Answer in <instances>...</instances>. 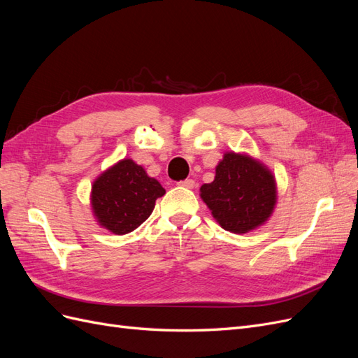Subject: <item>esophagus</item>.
I'll return each instance as SVG.
<instances>
[{"mask_svg": "<svg viewBox=\"0 0 358 358\" xmlns=\"http://www.w3.org/2000/svg\"><path fill=\"white\" fill-rule=\"evenodd\" d=\"M179 187H183V188H188V189H191V188H194V185H196V182H194L192 179H185V180H180L179 183H178Z\"/></svg>", "mask_w": 358, "mask_h": 358, "instance_id": "esophagus-1", "label": "esophagus"}]
</instances>
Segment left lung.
<instances>
[{
  "instance_id": "obj_1",
  "label": "left lung",
  "mask_w": 358,
  "mask_h": 358,
  "mask_svg": "<svg viewBox=\"0 0 358 358\" xmlns=\"http://www.w3.org/2000/svg\"><path fill=\"white\" fill-rule=\"evenodd\" d=\"M200 197L224 230L236 234L266 224L278 201L273 173L246 154L225 152L215 179L200 188Z\"/></svg>"
}]
</instances>
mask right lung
<instances>
[{
    "label": "right lung",
    "instance_id": "obj_1",
    "mask_svg": "<svg viewBox=\"0 0 358 358\" xmlns=\"http://www.w3.org/2000/svg\"><path fill=\"white\" fill-rule=\"evenodd\" d=\"M164 194L161 183L149 178L142 166L124 158L94 180L91 208L101 229L122 236L142 225Z\"/></svg>",
    "mask_w": 358,
    "mask_h": 358
}]
</instances>
